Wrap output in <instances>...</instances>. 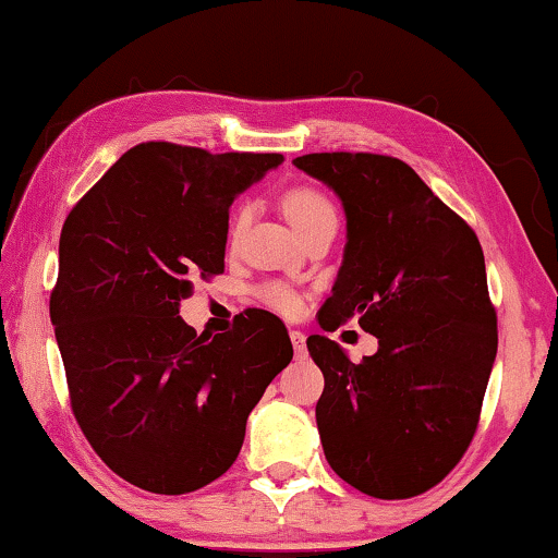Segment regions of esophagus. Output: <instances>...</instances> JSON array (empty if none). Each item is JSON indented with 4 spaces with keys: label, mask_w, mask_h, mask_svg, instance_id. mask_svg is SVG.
<instances>
[{
    "label": "esophagus",
    "mask_w": 558,
    "mask_h": 558,
    "mask_svg": "<svg viewBox=\"0 0 558 558\" xmlns=\"http://www.w3.org/2000/svg\"><path fill=\"white\" fill-rule=\"evenodd\" d=\"M289 340H292L294 355L302 361V357L307 355V338H304V335H302L300 330H292V332H289Z\"/></svg>",
    "instance_id": "esophagus-1"
}]
</instances>
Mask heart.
Returning <instances> with one entry per match:
<instances>
[{"label":"heart","mask_w":558,"mask_h":558,"mask_svg":"<svg viewBox=\"0 0 558 558\" xmlns=\"http://www.w3.org/2000/svg\"><path fill=\"white\" fill-rule=\"evenodd\" d=\"M281 208H284V216L289 218V223L294 226L296 233H302L304 228L317 223V220L335 218V205L330 203V197L323 195L315 187H292L284 195V201H281ZM246 220H248L246 208H239L233 213L231 228H228L231 241L239 239L243 226H246ZM262 296L269 307L281 312V315H296V312H300V300H296V294L289 292L287 287H277V284L264 287Z\"/></svg>","instance_id":"heart-1"}]
</instances>
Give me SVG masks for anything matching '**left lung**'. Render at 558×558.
Returning <instances> with one entry per match:
<instances>
[{
	"label": "left lung",
	"instance_id": "left-lung-1",
	"mask_svg": "<svg viewBox=\"0 0 558 558\" xmlns=\"http://www.w3.org/2000/svg\"><path fill=\"white\" fill-rule=\"evenodd\" d=\"M294 167L345 210V251L319 327L355 319L378 338L361 363L327 335L307 338L325 376L319 441L361 493L411 498L449 475L477 429L498 353L483 248L401 159L323 151Z\"/></svg>",
	"mask_w": 558,
	"mask_h": 558
}]
</instances>
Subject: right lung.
<instances>
[{"label": "right lung", "mask_w": 558, "mask_h": 558, "mask_svg": "<svg viewBox=\"0 0 558 558\" xmlns=\"http://www.w3.org/2000/svg\"><path fill=\"white\" fill-rule=\"evenodd\" d=\"M281 162L136 144L65 218L50 319L73 414L142 490L182 495L223 475L251 409L292 361L271 312L248 310L216 338L180 317L195 279L223 274L228 208Z\"/></svg>", "instance_id": "obj_1"}]
</instances>
